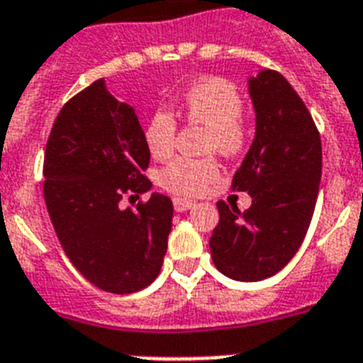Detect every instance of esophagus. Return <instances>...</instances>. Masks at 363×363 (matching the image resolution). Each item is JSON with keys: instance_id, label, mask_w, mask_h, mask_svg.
I'll return each instance as SVG.
<instances>
[{"instance_id": "34e87169", "label": "esophagus", "mask_w": 363, "mask_h": 363, "mask_svg": "<svg viewBox=\"0 0 363 363\" xmlns=\"http://www.w3.org/2000/svg\"><path fill=\"white\" fill-rule=\"evenodd\" d=\"M195 206L193 200H185V199H174V210L176 211H187Z\"/></svg>"}]
</instances>
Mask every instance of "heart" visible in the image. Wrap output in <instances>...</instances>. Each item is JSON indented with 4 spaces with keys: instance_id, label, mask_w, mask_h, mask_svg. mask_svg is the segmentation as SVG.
<instances>
[{
    "instance_id": "b5f03b06",
    "label": "heart",
    "mask_w": 363,
    "mask_h": 363,
    "mask_svg": "<svg viewBox=\"0 0 363 363\" xmlns=\"http://www.w3.org/2000/svg\"><path fill=\"white\" fill-rule=\"evenodd\" d=\"M243 97L234 86L221 78H208L193 84L185 91L179 112L189 123L206 125V152H219L227 157L242 153L247 146L249 133L242 114ZM178 136V121L167 108H157L150 116L144 129V140L155 159L172 155ZM219 176V161L206 157H178L159 174V185L178 196L202 195Z\"/></svg>"
}]
</instances>
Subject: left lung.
Listing matches in <instances>:
<instances>
[{
	"instance_id": "left-lung-1",
	"label": "left lung",
	"mask_w": 363,
	"mask_h": 363,
	"mask_svg": "<svg viewBox=\"0 0 363 363\" xmlns=\"http://www.w3.org/2000/svg\"><path fill=\"white\" fill-rule=\"evenodd\" d=\"M257 112L253 146L232 178L253 204L219 200V223L210 238L216 268L230 279L260 281L283 269L300 249L317 204L323 174L320 135L286 78L262 71L249 80Z\"/></svg>"
}]
</instances>
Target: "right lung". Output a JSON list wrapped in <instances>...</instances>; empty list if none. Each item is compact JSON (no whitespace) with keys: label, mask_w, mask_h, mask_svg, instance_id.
<instances>
[{"label":"right lung","mask_w":363,"mask_h":363,"mask_svg":"<svg viewBox=\"0 0 363 363\" xmlns=\"http://www.w3.org/2000/svg\"><path fill=\"white\" fill-rule=\"evenodd\" d=\"M150 150L138 118L110 94L104 78L60 110L46 142L43 193L63 251L80 274L112 294L152 285L163 266L172 228V200L153 193Z\"/></svg>","instance_id":"right-lung-1"}]
</instances>
